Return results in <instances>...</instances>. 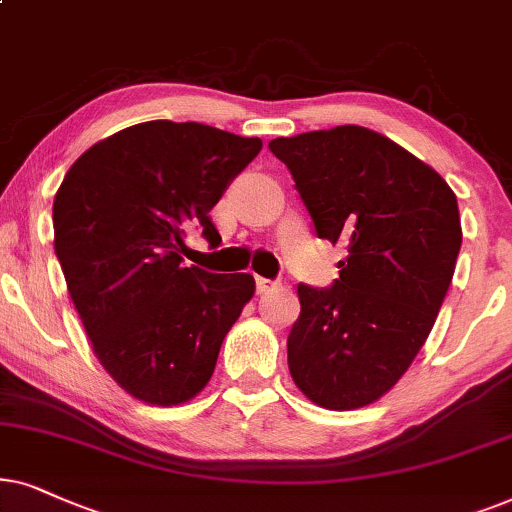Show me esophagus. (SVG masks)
<instances>
[{
    "instance_id": "1",
    "label": "esophagus",
    "mask_w": 512,
    "mask_h": 512,
    "mask_svg": "<svg viewBox=\"0 0 512 512\" xmlns=\"http://www.w3.org/2000/svg\"><path fill=\"white\" fill-rule=\"evenodd\" d=\"M255 288H257V292H260V295H264V292H269V290L276 288V281H269V278L257 276L255 278Z\"/></svg>"
}]
</instances>
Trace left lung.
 Instances as JSON below:
<instances>
[{
    "instance_id": "1",
    "label": "left lung",
    "mask_w": 512,
    "mask_h": 512,
    "mask_svg": "<svg viewBox=\"0 0 512 512\" xmlns=\"http://www.w3.org/2000/svg\"><path fill=\"white\" fill-rule=\"evenodd\" d=\"M318 238L349 248L330 288L299 283L288 365L306 398L356 410L417 358L461 250L456 196L431 166L363 126L269 142Z\"/></svg>"
}]
</instances>
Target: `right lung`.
<instances>
[{
	"label": "right lung",
	"mask_w": 512,
	"mask_h": 512,
	"mask_svg": "<svg viewBox=\"0 0 512 512\" xmlns=\"http://www.w3.org/2000/svg\"><path fill=\"white\" fill-rule=\"evenodd\" d=\"M260 149L196 121H145L81 154L58 189L67 290L100 365L142 403L194 398L255 292L250 274L182 267L180 255L189 229L222 241L210 210Z\"/></svg>",
	"instance_id": "obj_1"
}]
</instances>
